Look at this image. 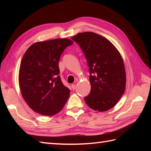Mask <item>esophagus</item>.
I'll return each mask as SVG.
<instances>
[{
  "mask_svg": "<svg viewBox=\"0 0 151 151\" xmlns=\"http://www.w3.org/2000/svg\"><path fill=\"white\" fill-rule=\"evenodd\" d=\"M71 88H72V89H73V90H75V89H76V84H72L71 85Z\"/></svg>",
  "mask_w": 151,
  "mask_h": 151,
  "instance_id": "esophagus-1",
  "label": "esophagus"
}]
</instances>
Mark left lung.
<instances>
[{
  "instance_id": "left-lung-1",
  "label": "left lung",
  "mask_w": 151,
  "mask_h": 151,
  "mask_svg": "<svg viewBox=\"0 0 151 151\" xmlns=\"http://www.w3.org/2000/svg\"><path fill=\"white\" fill-rule=\"evenodd\" d=\"M84 52L89 67L91 91L84 101L91 108L104 111L113 108L123 95L126 73L123 60L106 38L94 32L71 37Z\"/></svg>"
}]
</instances>
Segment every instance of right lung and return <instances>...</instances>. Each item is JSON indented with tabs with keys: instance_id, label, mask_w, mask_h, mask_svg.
<instances>
[{
	"instance_id": "right-lung-1",
	"label": "right lung",
	"mask_w": 151,
	"mask_h": 151,
	"mask_svg": "<svg viewBox=\"0 0 151 151\" xmlns=\"http://www.w3.org/2000/svg\"><path fill=\"white\" fill-rule=\"evenodd\" d=\"M73 44L69 39L37 42L22 57L19 86L24 100L37 113L55 115L66 103L70 90L61 81L58 64L63 50Z\"/></svg>"
}]
</instances>
